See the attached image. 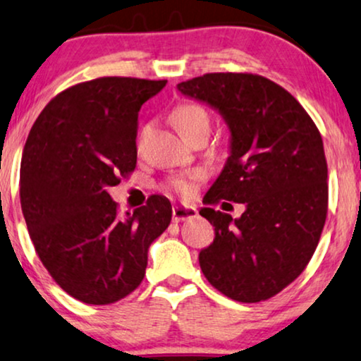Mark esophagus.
<instances>
[{
	"label": "esophagus",
	"mask_w": 361,
	"mask_h": 361,
	"mask_svg": "<svg viewBox=\"0 0 361 361\" xmlns=\"http://www.w3.org/2000/svg\"><path fill=\"white\" fill-rule=\"evenodd\" d=\"M198 216V211H196L195 206L188 204H176L173 206V221H185L191 219Z\"/></svg>",
	"instance_id": "1"
}]
</instances>
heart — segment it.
Wrapping results in <instances>:
<instances>
[{"label":"heart","mask_w":361,"mask_h":361,"mask_svg":"<svg viewBox=\"0 0 361 361\" xmlns=\"http://www.w3.org/2000/svg\"><path fill=\"white\" fill-rule=\"evenodd\" d=\"M173 123L178 128V132L181 133L185 138H188L190 135H193L195 132L201 130H208L209 128V117L206 114V110L203 107L196 104H183L180 107L175 109V112L171 115ZM201 176V173H191L190 176H178L173 178V180L168 181L166 188L175 190L176 193L188 196L193 193V181L198 180Z\"/></svg>","instance_id":"obj_1"}]
</instances>
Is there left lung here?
Returning <instances> with one entry per match:
<instances>
[{
    "label": "left lung",
    "instance_id": "obj_1",
    "mask_svg": "<svg viewBox=\"0 0 361 361\" xmlns=\"http://www.w3.org/2000/svg\"><path fill=\"white\" fill-rule=\"evenodd\" d=\"M176 87L218 110L229 128V157L203 203L246 206L239 218L200 209L214 226V241L200 251L201 271L229 299H271L300 276L325 224L329 185L319 128L286 89L262 75L214 72Z\"/></svg>",
    "mask_w": 361,
    "mask_h": 361
}]
</instances>
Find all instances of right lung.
Masks as SVG:
<instances>
[{"label": "right lung", "instance_id": "add662e5", "mask_svg": "<svg viewBox=\"0 0 361 361\" xmlns=\"http://www.w3.org/2000/svg\"><path fill=\"white\" fill-rule=\"evenodd\" d=\"M166 80L100 77L56 95L23 150L19 196L41 262L74 299L114 304L140 286L148 247L168 228L161 195L120 216L109 188L137 165L142 105Z\"/></svg>", "mask_w": 361, "mask_h": 361}]
</instances>
